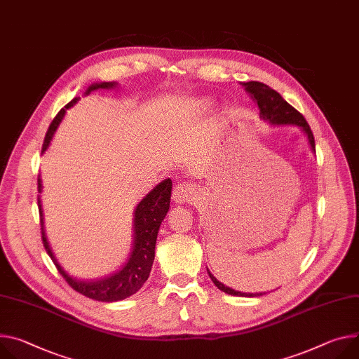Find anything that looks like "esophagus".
<instances>
[{
	"label": "esophagus",
	"mask_w": 359,
	"mask_h": 359,
	"mask_svg": "<svg viewBox=\"0 0 359 359\" xmlns=\"http://www.w3.org/2000/svg\"><path fill=\"white\" fill-rule=\"evenodd\" d=\"M199 196V190L198 187H194L193 184L189 183H180L176 184L175 190H173V201L176 203H186V202H191Z\"/></svg>",
	"instance_id": "esophagus-1"
}]
</instances>
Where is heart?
<instances>
[{"label": "heart", "mask_w": 359, "mask_h": 359, "mask_svg": "<svg viewBox=\"0 0 359 359\" xmlns=\"http://www.w3.org/2000/svg\"><path fill=\"white\" fill-rule=\"evenodd\" d=\"M210 107V102L208 100V99H201L198 103H196V109L199 110V111H205V110H208Z\"/></svg>", "instance_id": "obj_1"}]
</instances>
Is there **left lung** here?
Here are the masks:
<instances>
[{
  "instance_id": "left-lung-1",
  "label": "left lung",
  "mask_w": 359,
  "mask_h": 359,
  "mask_svg": "<svg viewBox=\"0 0 359 359\" xmlns=\"http://www.w3.org/2000/svg\"><path fill=\"white\" fill-rule=\"evenodd\" d=\"M245 86V90L250 94L252 99L256 102L257 107H259V114L264 120L269 121L271 124L275 126H299L304 133L308 136L309 144L312 147V150H315V139H313V133L308 124V121L305 120V117L297 110L293 109L287 102L283 100V97L275 91L273 88H271L269 86L259 83V81H248V83H242ZM210 279L213 280V283L217 286V289L223 290L224 293H229V295L233 297H248V298H255V297H262L264 293H246V292H239L235 290L229 286H224L222 282H219L209 271H208Z\"/></svg>"
}]
</instances>
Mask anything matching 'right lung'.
I'll list each match as a JSON object with an SVG mask.
<instances>
[{
    "label": "right lung",
    "instance_id": "add662e5",
    "mask_svg": "<svg viewBox=\"0 0 359 359\" xmlns=\"http://www.w3.org/2000/svg\"><path fill=\"white\" fill-rule=\"evenodd\" d=\"M117 83L110 81V83H94L91 84L84 95H88L91 91L99 90V88H114ZM80 100V97H74V99L64 106L58 111V114L54 117L51 121L47 135L43 143L41 153H44L50 142L55 133L57 127L60 126L64 114H66V110L73 107L77 102ZM43 184L41 179L39 177V193H41ZM170 196H172V180L166 179L160 182L151 191H149L146 196L142 199V202L137 205L135 210V219H133V246L132 250L128 253V257L126 259V262L120 271L116 273L103 278V279H94V280H81L77 278L70 276L66 271H64L60 264L57 262V259L47 242L46 231H44V217H43V209H41V201L40 196L37 198L39 201V210H40V223H41V239L43 245L54 262L57 271L60 275L66 279V282L77 292H80L81 295L94 299V301H100V302H117L121 299H126L128 297L135 295V293L144 285L147 280L151 266H153V260H154V248H156V241H157V233H158V227L165 219V216L169 212L170 208Z\"/></svg>",
    "mask_w": 359,
    "mask_h": 359
}]
</instances>
